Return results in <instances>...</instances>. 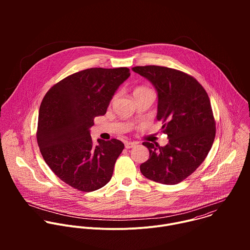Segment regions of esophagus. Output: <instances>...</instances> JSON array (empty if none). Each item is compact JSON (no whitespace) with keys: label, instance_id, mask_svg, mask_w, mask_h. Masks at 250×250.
<instances>
[{"label":"esophagus","instance_id":"34e87169","mask_svg":"<svg viewBox=\"0 0 250 250\" xmlns=\"http://www.w3.org/2000/svg\"><path fill=\"white\" fill-rule=\"evenodd\" d=\"M136 146V142H133V141H125V148L129 149V148H132L133 146Z\"/></svg>","mask_w":250,"mask_h":250}]
</instances>
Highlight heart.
Returning a JSON list of instances; mask_svg holds the SVG:
<instances>
[{"label": "heart", "mask_w": 250, "mask_h": 250, "mask_svg": "<svg viewBox=\"0 0 250 250\" xmlns=\"http://www.w3.org/2000/svg\"><path fill=\"white\" fill-rule=\"evenodd\" d=\"M147 91H150L149 89L147 88H145V87H139L137 89H135L134 91V94H137V93H142V92H147Z\"/></svg>", "instance_id": "heart-1"}]
</instances>
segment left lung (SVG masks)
I'll return each mask as SVG.
<instances>
[{
	"label": "left lung",
	"instance_id": "8db88e82",
	"mask_svg": "<svg viewBox=\"0 0 250 250\" xmlns=\"http://www.w3.org/2000/svg\"><path fill=\"white\" fill-rule=\"evenodd\" d=\"M158 94L157 120L169 142H144L149 159L140 165L147 179L165 185L185 180L205 160L216 136V122L206 90L191 75L163 66H136Z\"/></svg>",
	"mask_w": 250,
	"mask_h": 250
}]
</instances>
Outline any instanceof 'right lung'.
<instances>
[{"label":"right lung","instance_id":"obj_1","mask_svg":"<svg viewBox=\"0 0 250 250\" xmlns=\"http://www.w3.org/2000/svg\"><path fill=\"white\" fill-rule=\"evenodd\" d=\"M129 75L126 67L82 70L52 86L41 104L40 150L53 173L74 189L92 192L111 180L125 145L116 138L94 145L90 127Z\"/></svg>","mask_w":250,"mask_h":250}]
</instances>
